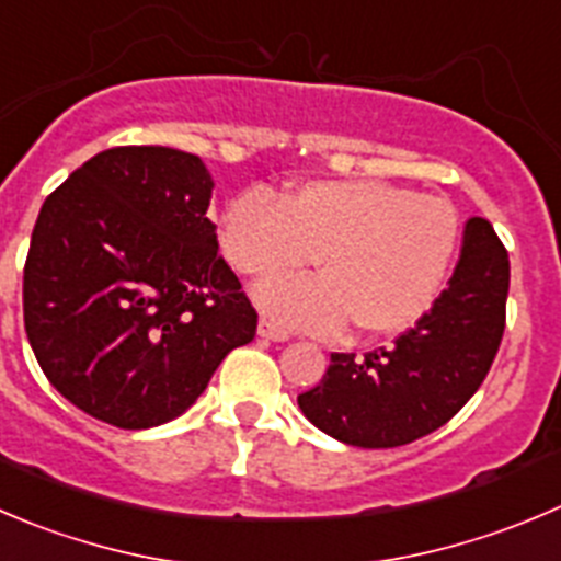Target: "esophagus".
<instances>
[{
    "instance_id": "34e87169",
    "label": "esophagus",
    "mask_w": 561,
    "mask_h": 561,
    "mask_svg": "<svg viewBox=\"0 0 561 561\" xmlns=\"http://www.w3.org/2000/svg\"><path fill=\"white\" fill-rule=\"evenodd\" d=\"M259 335H261V339H266V341H289L291 339L289 330L277 328V324L272 322V319H261V322H259Z\"/></svg>"
}]
</instances>
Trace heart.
I'll return each mask as SVG.
<instances>
[{"mask_svg": "<svg viewBox=\"0 0 561 561\" xmlns=\"http://www.w3.org/2000/svg\"><path fill=\"white\" fill-rule=\"evenodd\" d=\"M220 244L239 272L272 277L311 261L322 275L270 280L259 306L289 328L335 335H397L413 328L444 286L460 244L446 197L388 181H308L280 204L242 192L220 217Z\"/></svg>", "mask_w": 561, "mask_h": 561, "instance_id": "heart-1", "label": "heart"}]
</instances>
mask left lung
Wrapping results in <instances>:
<instances>
[{
	"instance_id": "8db88e82",
	"label": "left lung",
	"mask_w": 561,
	"mask_h": 561,
	"mask_svg": "<svg viewBox=\"0 0 561 561\" xmlns=\"http://www.w3.org/2000/svg\"><path fill=\"white\" fill-rule=\"evenodd\" d=\"M510 259L493 226L471 217L449 286L393 346L333 352L322 382L300 393L306 419L341 444L393 449L455 419L479 391L506 322Z\"/></svg>"
}]
</instances>
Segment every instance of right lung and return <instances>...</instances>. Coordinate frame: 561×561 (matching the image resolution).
<instances>
[{
	"label": "right lung",
	"mask_w": 561,
	"mask_h": 561,
	"mask_svg": "<svg viewBox=\"0 0 561 561\" xmlns=\"http://www.w3.org/2000/svg\"><path fill=\"white\" fill-rule=\"evenodd\" d=\"M195 153H95L44 201L24 264V328L51 386L82 413L148 430L184 413L259 313L206 217Z\"/></svg>",
	"instance_id": "obj_1"
}]
</instances>
